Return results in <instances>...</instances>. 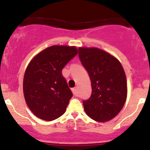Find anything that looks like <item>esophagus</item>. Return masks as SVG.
Returning a JSON list of instances; mask_svg holds the SVG:
<instances>
[{
    "instance_id": "34e87169",
    "label": "esophagus",
    "mask_w": 150,
    "mask_h": 150,
    "mask_svg": "<svg viewBox=\"0 0 150 150\" xmlns=\"http://www.w3.org/2000/svg\"><path fill=\"white\" fill-rule=\"evenodd\" d=\"M71 90H72V92H73V94H74V95H77V88H76V87H75V88H73Z\"/></svg>"
}]
</instances>
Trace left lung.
<instances>
[{
    "instance_id": "obj_1",
    "label": "left lung",
    "mask_w": 150,
    "mask_h": 150,
    "mask_svg": "<svg viewBox=\"0 0 150 150\" xmlns=\"http://www.w3.org/2000/svg\"><path fill=\"white\" fill-rule=\"evenodd\" d=\"M79 56L88 73L91 95L84 100L85 112L91 119L104 122L116 117L127 98L125 73L120 61L95 47H79Z\"/></svg>"
}]
</instances>
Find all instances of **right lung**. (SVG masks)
Instances as JSON below:
<instances>
[{
  "mask_svg": "<svg viewBox=\"0 0 150 150\" xmlns=\"http://www.w3.org/2000/svg\"><path fill=\"white\" fill-rule=\"evenodd\" d=\"M78 51L76 46H52L36 55L23 79L26 104L37 117L52 121L64 113L73 94L62 70Z\"/></svg>",
  "mask_w": 150,
  "mask_h": 150,
  "instance_id": "1",
  "label": "right lung"
}]
</instances>
